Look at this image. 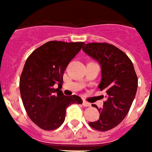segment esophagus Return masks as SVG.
<instances>
[{"instance_id":"esophagus-1","label":"esophagus","mask_w":152,"mask_h":152,"mask_svg":"<svg viewBox=\"0 0 152 152\" xmlns=\"http://www.w3.org/2000/svg\"><path fill=\"white\" fill-rule=\"evenodd\" d=\"M83 106L84 107H90L91 106V104H89V103H88V102L86 101H83Z\"/></svg>"}]
</instances>
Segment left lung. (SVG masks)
Segmentation results:
<instances>
[{
  "label": "left lung",
  "instance_id": "left-lung-1",
  "mask_svg": "<svg viewBox=\"0 0 152 152\" xmlns=\"http://www.w3.org/2000/svg\"><path fill=\"white\" fill-rule=\"evenodd\" d=\"M82 49L99 64V88L106 93L104 106L98 108L99 120L88 124L96 130L109 131L122 122L135 96L138 79L134 66L124 52L107 43H90Z\"/></svg>",
  "mask_w": 152,
  "mask_h": 152
}]
</instances>
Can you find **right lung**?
I'll return each instance as SVG.
<instances>
[{"label": "right lung", "mask_w": 152, "mask_h": 152, "mask_svg": "<svg viewBox=\"0 0 152 152\" xmlns=\"http://www.w3.org/2000/svg\"><path fill=\"white\" fill-rule=\"evenodd\" d=\"M84 45L49 41L32 52L25 62L20 78L22 102L30 120L43 130L58 128L65 120L66 108L83 103L78 96H64L54 84L62 86L66 67Z\"/></svg>", "instance_id": "1"}]
</instances>
